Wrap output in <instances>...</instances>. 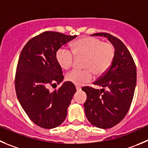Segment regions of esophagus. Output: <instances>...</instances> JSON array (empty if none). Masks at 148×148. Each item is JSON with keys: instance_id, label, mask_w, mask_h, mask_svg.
I'll return each instance as SVG.
<instances>
[{"instance_id": "obj_1", "label": "esophagus", "mask_w": 148, "mask_h": 148, "mask_svg": "<svg viewBox=\"0 0 148 148\" xmlns=\"http://www.w3.org/2000/svg\"><path fill=\"white\" fill-rule=\"evenodd\" d=\"M76 89H77V91L79 90H81V88L79 86H76Z\"/></svg>"}]
</instances>
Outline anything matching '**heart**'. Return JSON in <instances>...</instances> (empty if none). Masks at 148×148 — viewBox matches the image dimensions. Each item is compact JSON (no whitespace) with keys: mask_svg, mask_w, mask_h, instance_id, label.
I'll list each match as a JSON object with an SVG mask.
<instances>
[{"mask_svg":"<svg viewBox=\"0 0 148 148\" xmlns=\"http://www.w3.org/2000/svg\"><path fill=\"white\" fill-rule=\"evenodd\" d=\"M71 51L77 58H84L82 67L85 69H74L67 74L66 80L76 85H82L92 79V72L96 76L105 73L114 60V47L94 37H82L71 45ZM68 49L60 47L56 52V60L60 67L69 69L74 56Z\"/></svg>","mask_w":148,"mask_h":148,"instance_id":"obj_1","label":"heart"}]
</instances>
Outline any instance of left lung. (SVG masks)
<instances>
[{
	"instance_id": "1",
	"label": "left lung",
	"mask_w": 148,
	"mask_h": 148,
	"mask_svg": "<svg viewBox=\"0 0 148 148\" xmlns=\"http://www.w3.org/2000/svg\"><path fill=\"white\" fill-rule=\"evenodd\" d=\"M91 36H104L114 48V60L107 72L94 82L101 89L84 87L87 94L84 103L88 121L97 128H110L119 123L130 108L136 83L134 61L123 43L110 34Z\"/></svg>"
}]
</instances>
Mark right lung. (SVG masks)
Listing matches in <instances>:
<instances>
[{
  "mask_svg": "<svg viewBox=\"0 0 148 148\" xmlns=\"http://www.w3.org/2000/svg\"><path fill=\"white\" fill-rule=\"evenodd\" d=\"M76 37L46 31L29 40L20 53L15 77L16 96L30 119L41 128H55L65 121L76 93L70 82L53 92L48 89L64 78L56 52Z\"/></svg>",
  "mask_w": 148,
  "mask_h": 148,
  "instance_id": "right-lung-1",
  "label": "right lung"
}]
</instances>
